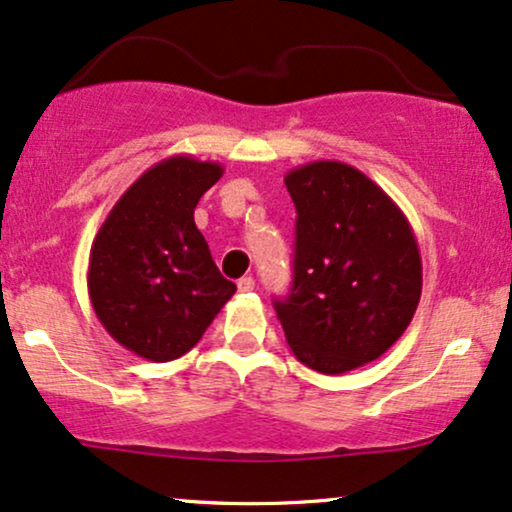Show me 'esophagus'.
I'll return each instance as SVG.
<instances>
[{"instance_id": "esophagus-1", "label": "esophagus", "mask_w": 512, "mask_h": 512, "mask_svg": "<svg viewBox=\"0 0 512 512\" xmlns=\"http://www.w3.org/2000/svg\"><path fill=\"white\" fill-rule=\"evenodd\" d=\"M238 290H241V293H250V290H255V278L243 276L241 281H238Z\"/></svg>"}]
</instances>
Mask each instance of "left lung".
Masks as SVG:
<instances>
[{"mask_svg":"<svg viewBox=\"0 0 512 512\" xmlns=\"http://www.w3.org/2000/svg\"><path fill=\"white\" fill-rule=\"evenodd\" d=\"M297 210L293 288L276 300L304 366L340 375L375 361L409 328L423 264L399 205L357 167L316 160L286 174Z\"/></svg>","mask_w":512,"mask_h":512,"instance_id":"obj_1","label":"left lung"}]
</instances>
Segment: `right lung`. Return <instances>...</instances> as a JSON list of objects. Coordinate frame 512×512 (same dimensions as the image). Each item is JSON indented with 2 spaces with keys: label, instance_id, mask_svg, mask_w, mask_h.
Masks as SVG:
<instances>
[{
  "label": "right lung",
  "instance_id": "obj_1",
  "mask_svg": "<svg viewBox=\"0 0 512 512\" xmlns=\"http://www.w3.org/2000/svg\"><path fill=\"white\" fill-rule=\"evenodd\" d=\"M219 163L172 155L122 193L89 252L87 288L101 326L148 361H172L203 338L236 286L219 274L193 222Z\"/></svg>",
  "mask_w": 512,
  "mask_h": 512
}]
</instances>
